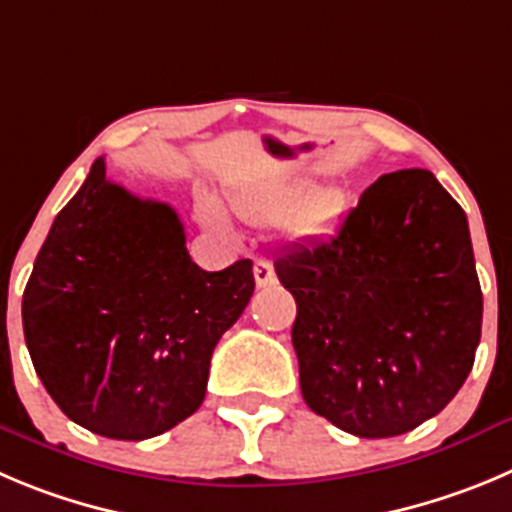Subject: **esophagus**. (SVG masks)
<instances>
[{"instance_id":"1","label":"esophagus","mask_w":512,"mask_h":512,"mask_svg":"<svg viewBox=\"0 0 512 512\" xmlns=\"http://www.w3.org/2000/svg\"><path fill=\"white\" fill-rule=\"evenodd\" d=\"M252 272H255V283L260 285V288H267V285H272L278 280L275 278V270H272V262L267 260V257H257Z\"/></svg>"}]
</instances>
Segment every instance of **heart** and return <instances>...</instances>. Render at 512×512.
Wrapping results in <instances>:
<instances>
[{"instance_id":"b5f03b06","label":"heart","mask_w":512,"mask_h":512,"mask_svg":"<svg viewBox=\"0 0 512 512\" xmlns=\"http://www.w3.org/2000/svg\"><path fill=\"white\" fill-rule=\"evenodd\" d=\"M303 181L272 179L252 184L234 194V209L247 222H278L285 217L288 232L315 234L321 232L343 207V194L336 186H315L303 194ZM199 214L209 227L227 229V217L212 197H204Z\"/></svg>"}]
</instances>
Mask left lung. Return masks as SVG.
Returning <instances> with one entry per match:
<instances>
[{
    "label": "left lung",
    "instance_id": "left-lung-1",
    "mask_svg": "<svg viewBox=\"0 0 512 512\" xmlns=\"http://www.w3.org/2000/svg\"><path fill=\"white\" fill-rule=\"evenodd\" d=\"M300 391L356 437L412 432L465 384L482 290L460 204L427 169L384 174L321 240L275 257Z\"/></svg>",
    "mask_w": 512,
    "mask_h": 512
}]
</instances>
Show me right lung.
Returning a JSON list of instances; mask_svg holds the SVG:
<instances>
[{
	"label": "right lung",
	"mask_w": 512,
	"mask_h": 512,
	"mask_svg": "<svg viewBox=\"0 0 512 512\" xmlns=\"http://www.w3.org/2000/svg\"><path fill=\"white\" fill-rule=\"evenodd\" d=\"M252 293L250 260L202 270L179 214L113 184L98 159L52 222L22 295V326L62 414L138 442L202 407L214 346Z\"/></svg>",
	"instance_id": "1"
}]
</instances>
